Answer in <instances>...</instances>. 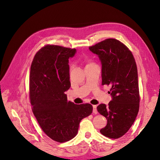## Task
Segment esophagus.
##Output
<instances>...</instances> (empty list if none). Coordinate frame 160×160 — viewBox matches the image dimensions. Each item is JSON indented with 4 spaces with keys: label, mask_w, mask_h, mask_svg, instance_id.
I'll use <instances>...</instances> for the list:
<instances>
[{
    "label": "esophagus",
    "mask_w": 160,
    "mask_h": 160,
    "mask_svg": "<svg viewBox=\"0 0 160 160\" xmlns=\"http://www.w3.org/2000/svg\"><path fill=\"white\" fill-rule=\"evenodd\" d=\"M93 112L95 114H97L98 113L97 110V106L96 105H93Z\"/></svg>",
    "instance_id": "obj_1"
}]
</instances>
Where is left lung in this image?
Returning <instances> with one entry per match:
<instances>
[{"instance_id": "8db88e82", "label": "left lung", "mask_w": 160, "mask_h": 160, "mask_svg": "<svg viewBox=\"0 0 160 160\" xmlns=\"http://www.w3.org/2000/svg\"><path fill=\"white\" fill-rule=\"evenodd\" d=\"M97 54L102 65V84L111 86L112 100L97 106L107 119L100 130L102 135L117 139L127 133L136 120L139 108L136 63L130 50L121 41L107 39L89 48Z\"/></svg>"}]
</instances>
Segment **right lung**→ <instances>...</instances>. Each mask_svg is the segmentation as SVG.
Returning a JSON list of instances; mask_svg holds the SVG:
<instances>
[{"mask_svg":"<svg viewBox=\"0 0 160 160\" xmlns=\"http://www.w3.org/2000/svg\"><path fill=\"white\" fill-rule=\"evenodd\" d=\"M77 50L47 45L36 53L30 73L32 111L41 129L57 142L74 138L81 120L91 114L90 104H75L67 100L71 87L69 59Z\"/></svg>","mask_w":160,"mask_h":160,"instance_id":"1","label":"right lung"}]
</instances>
